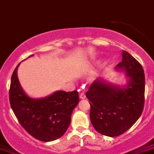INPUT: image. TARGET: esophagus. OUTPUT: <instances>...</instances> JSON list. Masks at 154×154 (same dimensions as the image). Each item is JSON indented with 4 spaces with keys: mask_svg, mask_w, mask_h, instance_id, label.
<instances>
[{
    "mask_svg": "<svg viewBox=\"0 0 154 154\" xmlns=\"http://www.w3.org/2000/svg\"><path fill=\"white\" fill-rule=\"evenodd\" d=\"M85 97H86V95H85V93L84 92H81V94H80V98H81V99H85Z\"/></svg>",
    "mask_w": 154,
    "mask_h": 154,
    "instance_id": "esophagus-1",
    "label": "esophagus"
}]
</instances>
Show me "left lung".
Listing matches in <instances>:
<instances>
[{"label": "left lung", "instance_id": "8db88e82", "mask_svg": "<svg viewBox=\"0 0 154 154\" xmlns=\"http://www.w3.org/2000/svg\"><path fill=\"white\" fill-rule=\"evenodd\" d=\"M118 69L129 77L127 88H119L101 79L91 85L86 96L90 101L93 127L103 135L115 137L128 131L139 118L145 103V74L143 66L128 52L124 51Z\"/></svg>", "mask_w": 154, "mask_h": 154}]
</instances>
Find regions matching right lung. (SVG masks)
I'll return each mask as SVG.
<instances>
[{
  "label": "right lung",
  "mask_w": 154,
  "mask_h": 154,
  "mask_svg": "<svg viewBox=\"0 0 154 154\" xmlns=\"http://www.w3.org/2000/svg\"><path fill=\"white\" fill-rule=\"evenodd\" d=\"M19 66L12 73L9 89V101L15 117L33 138L43 142L59 139L70 124L71 114L79 103L78 92L58 91L45 99H31L19 85Z\"/></svg>",
  "instance_id": "add662e5"
}]
</instances>
